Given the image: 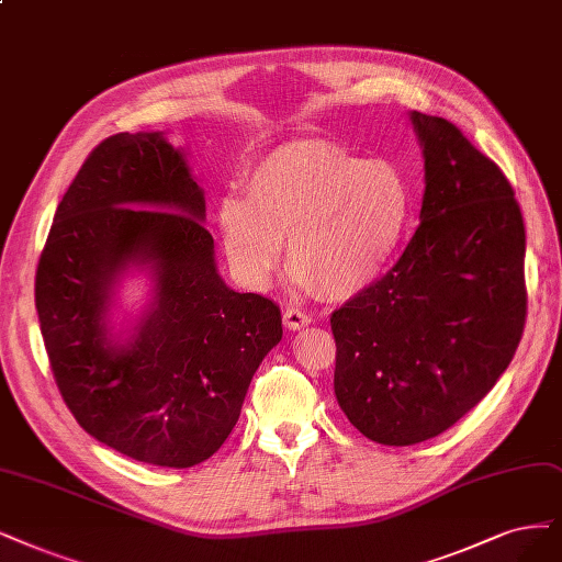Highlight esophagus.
I'll return each instance as SVG.
<instances>
[{
	"label": "esophagus",
	"mask_w": 562,
	"mask_h": 562,
	"mask_svg": "<svg viewBox=\"0 0 562 562\" xmlns=\"http://www.w3.org/2000/svg\"><path fill=\"white\" fill-rule=\"evenodd\" d=\"M282 322H284V326L286 328H292V330H301V328H305L310 322V315H305L303 310H299V307H286V313H284V317H282Z\"/></svg>",
	"instance_id": "34e87169"
}]
</instances>
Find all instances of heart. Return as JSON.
<instances>
[{
	"label": "heart",
	"mask_w": 562,
	"mask_h": 562,
	"mask_svg": "<svg viewBox=\"0 0 562 562\" xmlns=\"http://www.w3.org/2000/svg\"><path fill=\"white\" fill-rule=\"evenodd\" d=\"M243 194L217 201L224 252L249 284H266L289 238L301 284L328 301L375 286L412 232L407 176L389 159H366L322 138L286 140L249 166Z\"/></svg>",
	"instance_id": "b5f03b06"
}]
</instances>
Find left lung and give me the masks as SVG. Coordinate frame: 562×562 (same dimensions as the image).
Here are the masks:
<instances>
[{"mask_svg": "<svg viewBox=\"0 0 562 562\" xmlns=\"http://www.w3.org/2000/svg\"><path fill=\"white\" fill-rule=\"evenodd\" d=\"M409 120L424 148L422 222L396 266L330 315L338 405L389 447L465 417L512 363L528 310L509 180L449 120Z\"/></svg>", "mask_w": 562, "mask_h": 562, "instance_id": "8db88e82", "label": "left lung"}]
</instances>
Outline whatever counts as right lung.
I'll return each instance as SVG.
<instances>
[{"mask_svg": "<svg viewBox=\"0 0 562 562\" xmlns=\"http://www.w3.org/2000/svg\"><path fill=\"white\" fill-rule=\"evenodd\" d=\"M205 199L184 153L159 132L115 134L61 196L36 268V313L57 389L94 440L161 468H192L224 445L280 307L217 273ZM130 265L154 301L124 344L110 334Z\"/></svg>", "mask_w": 562, "mask_h": 562, "instance_id": "right-lung-1", "label": "right lung"}]
</instances>
